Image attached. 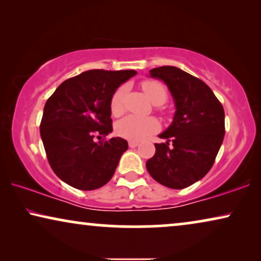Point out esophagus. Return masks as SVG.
Masks as SVG:
<instances>
[{"mask_svg":"<svg viewBox=\"0 0 261 261\" xmlns=\"http://www.w3.org/2000/svg\"><path fill=\"white\" fill-rule=\"evenodd\" d=\"M128 145H129L130 148H134V147H137V146H139V142H137V141H129V142H128Z\"/></svg>","mask_w":261,"mask_h":261,"instance_id":"1","label":"esophagus"}]
</instances>
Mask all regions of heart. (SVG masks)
Here are the masks:
<instances>
[{
	"instance_id": "1",
	"label": "heart",
	"mask_w": 261,
	"mask_h": 261,
	"mask_svg": "<svg viewBox=\"0 0 261 261\" xmlns=\"http://www.w3.org/2000/svg\"><path fill=\"white\" fill-rule=\"evenodd\" d=\"M141 89L149 101L155 106H162L167 98L165 87L156 81H144ZM124 88L116 89L110 99V110L114 115H121L123 113ZM159 129V122L153 117H139L134 115L126 116L116 123V133L121 138L130 141H141L154 134Z\"/></svg>"
}]
</instances>
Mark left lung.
<instances>
[{
  "mask_svg": "<svg viewBox=\"0 0 261 261\" xmlns=\"http://www.w3.org/2000/svg\"><path fill=\"white\" fill-rule=\"evenodd\" d=\"M149 76L167 85L176 113L170 127L159 134L166 142L154 145L146 167L164 187L188 188L214 165L226 133L223 107L204 82L176 66L155 67Z\"/></svg>",
  "mask_w": 261,
  "mask_h": 261,
  "instance_id": "obj_1",
  "label": "left lung"
}]
</instances>
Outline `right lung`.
<instances>
[{
    "instance_id": "right-lung-1",
    "label": "right lung",
    "mask_w": 261,
    "mask_h": 261,
    "mask_svg": "<svg viewBox=\"0 0 261 261\" xmlns=\"http://www.w3.org/2000/svg\"><path fill=\"white\" fill-rule=\"evenodd\" d=\"M134 70H89L63 82L44 107L40 135L53 172L80 190H95L114 176L128 142L95 141L112 133L110 99Z\"/></svg>"
}]
</instances>
